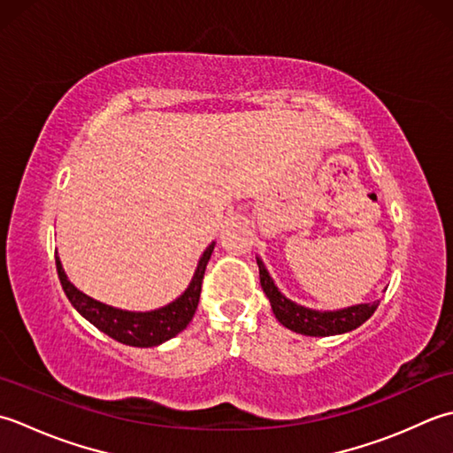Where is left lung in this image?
I'll return each mask as SVG.
<instances>
[{"label":"left lung","instance_id":"1","mask_svg":"<svg viewBox=\"0 0 453 453\" xmlns=\"http://www.w3.org/2000/svg\"><path fill=\"white\" fill-rule=\"evenodd\" d=\"M256 262H257V267H260L262 289L272 303V311L275 319H278L285 328L299 332V334H304V336L344 334V332H349L357 328L359 325H364V322L375 312L377 304H380V303H364V304H356V307H348V309L332 311V312H320V311L301 307V304L285 299L278 291L260 257H257Z\"/></svg>","mask_w":453,"mask_h":453}]
</instances>
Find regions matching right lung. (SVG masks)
Instances as JSON below:
<instances>
[{
  "mask_svg": "<svg viewBox=\"0 0 453 453\" xmlns=\"http://www.w3.org/2000/svg\"><path fill=\"white\" fill-rule=\"evenodd\" d=\"M213 248L215 242L203 252L196 275H193L186 293L180 295L173 303L165 304V307L150 312L121 311L88 297L86 293H81L68 281L66 273L62 270L60 257H57V272L62 283V289L73 304V309H76L81 317L88 319L91 325L99 328L101 332H105L107 336L117 340V342L134 348H152L173 338L175 334H180V332L189 325L193 315H196L197 303L201 297L203 275H205V267Z\"/></svg>",
  "mask_w": 453,
  "mask_h": 453,
  "instance_id": "right-lung-1",
  "label": "right lung"
}]
</instances>
